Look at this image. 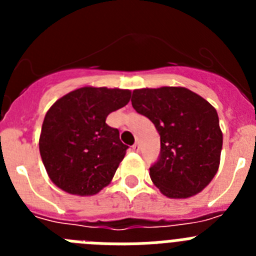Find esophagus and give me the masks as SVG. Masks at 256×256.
Segmentation results:
<instances>
[{
  "mask_svg": "<svg viewBox=\"0 0 256 256\" xmlns=\"http://www.w3.org/2000/svg\"><path fill=\"white\" fill-rule=\"evenodd\" d=\"M132 148H133V151H136V152H138V151H140V144H138V142H136V144L132 146Z\"/></svg>",
  "mask_w": 256,
  "mask_h": 256,
  "instance_id": "34e87169",
  "label": "esophagus"
}]
</instances>
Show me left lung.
<instances>
[{
  "mask_svg": "<svg viewBox=\"0 0 256 256\" xmlns=\"http://www.w3.org/2000/svg\"><path fill=\"white\" fill-rule=\"evenodd\" d=\"M132 106L160 136L159 158L150 166L154 184L172 198L202 191L218 170L223 144L216 108L183 87L134 90Z\"/></svg>",
  "mask_w": 256,
  "mask_h": 256,
  "instance_id": "obj_1",
  "label": "left lung"
}]
</instances>
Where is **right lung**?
I'll use <instances>...</instances> for the list:
<instances>
[{"mask_svg":"<svg viewBox=\"0 0 256 256\" xmlns=\"http://www.w3.org/2000/svg\"><path fill=\"white\" fill-rule=\"evenodd\" d=\"M130 100L128 90L83 87L51 106L42 124L40 152L56 186L80 196L108 186L128 146L106 118Z\"/></svg>","mask_w":256,"mask_h":256,"instance_id":"obj_1","label":"right lung"}]
</instances>
